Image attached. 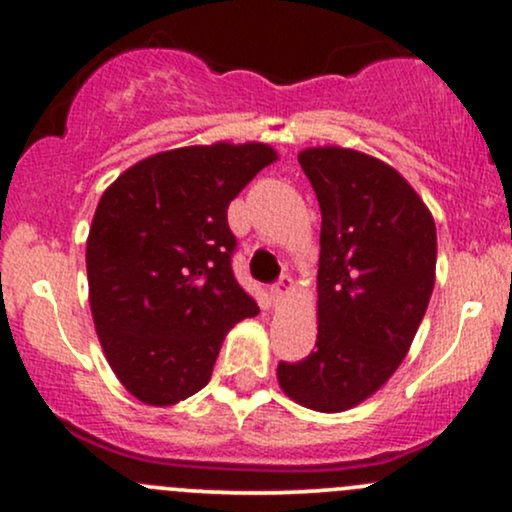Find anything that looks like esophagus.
Instances as JSON below:
<instances>
[{"label":"esophagus","mask_w":512,"mask_h":512,"mask_svg":"<svg viewBox=\"0 0 512 512\" xmlns=\"http://www.w3.org/2000/svg\"><path fill=\"white\" fill-rule=\"evenodd\" d=\"M291 291H293V279L291 276H281V279L272 286V298L274 301H281V298L289 296Z\"/></svg>","instance_id":"obj_1"}]
</instances>
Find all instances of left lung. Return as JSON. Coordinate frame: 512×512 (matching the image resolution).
<instances>
[{
    "mask_svg": "<svg viewBox=\"0 0 512 512\" xmlns=\"http://www.w3.org/2000/svg\"><path fill=\"white\" fill-rule=\"evenodd\" d=\"M320 202L317 342L279 363L281 390L315 411H346L407 356L436 284V223L395 168L342 146L298 154Z\"/></svg>",
    "mask_w": 512,
    "mask_h": 512,
    "instance_id": "1",
    "label": "left lung"
}]
</instances>
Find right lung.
<instances>
[{"mask_svg": "<svg viewBox=\"0 0 512 512\" xmlns=\"http://www.w3.org/2000/svg\"><path fill=\"white\" fill-rule=\"evenodd\" d=\"M274 161L257 142L182 146L103 192L86 240L88 301L110 368L144 404L202 390L226 332L260 313L233 276L226 211Z\"/></svg>", "mask_w": 512, "mask_h": 512, "instance_id": "add662e5", "label": "right lung"}]
</instances>
